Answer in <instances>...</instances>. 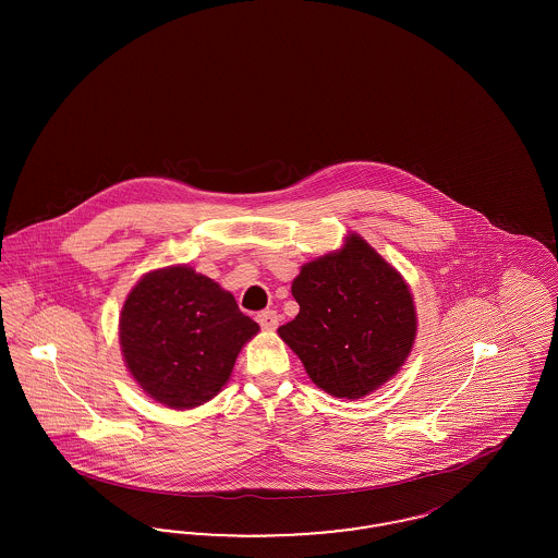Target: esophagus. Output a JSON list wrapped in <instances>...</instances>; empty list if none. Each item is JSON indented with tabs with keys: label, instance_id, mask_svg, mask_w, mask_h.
<instances>
[{
	"label": "esophagus",
	"instance_id": "obj_1",
	"mask_svg": "<svg viewBox=\"0 0 558 558\" xmlns=\"http://www.w3.org/2000/svg\"><path fill=\"white\" fill-rule=\"evenodd\" d=\"M257 322L262 324L264 330H276V328H278V322H280V316H278V312H274V310H266V312L257 314Z\"/></svg>",
	"mask_w": 558,
	"mask_h": 558
}]
</instances>
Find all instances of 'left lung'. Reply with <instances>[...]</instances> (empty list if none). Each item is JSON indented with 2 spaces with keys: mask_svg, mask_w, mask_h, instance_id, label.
<instances>
[{
  "mask_svg": "<svg viewBox=\"0 0 558 558\" xmlns=\"http://www.w3.org/2000/svg\"><path fill=\"white\" fill-rule=\"evenodd\" d=\"M291 291L299 314L278 335L324 393L366 398L401 371L418 330L414 296L360 234L303 264Z\"/></svg>",
  "mask_w": 558,
  "mask_h": 558,
  "instance_id": "1",
  "label": "left lung"
}]
</instances>
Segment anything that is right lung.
<instances>
[{
  "label": "right lung",
  "mask_w": 558,
  "mask_h": 558,
  "mask_svg": "<svg viewBox=\"0 0 558 558\" xmlns=\"http://www.w3.org/2000/svg\"><path fill=\"white\" fill-rule=\"evenodd\" d=\"M257 332L259 324L240 312L232 292L184 264L144 274L119 316V343L133 380L171 410L215 398Z\"/></svg>",
  "instance_id": "1"
}]
</instances>
